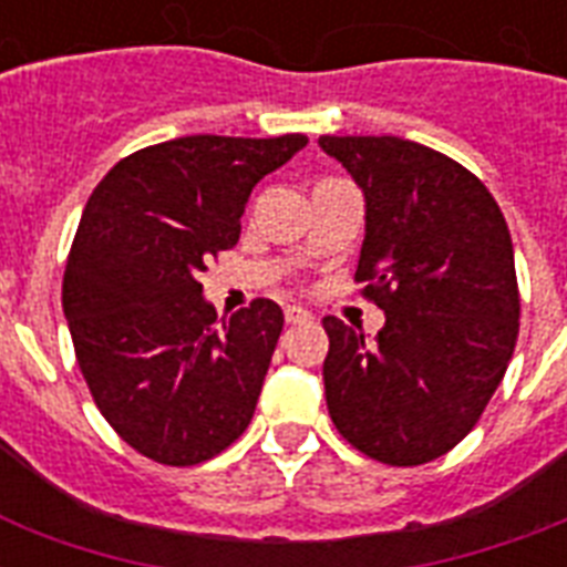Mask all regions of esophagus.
<instances>
[{"instance_id": "esophagus-1", "label": "esophagus", "mask_w": 567, "mask_h": 567, "mask_svg": "<svg viewBox=\"0 0 567 567\" xmlns=\"http://www.w3.org/2000/svg\"><path fill=\"white\" fill-rule=\"evenodd\" d=\"M285 320H288L291 327H297V323H309L311 315L306 309H300V306H288V309H285Z\"/></svg>"}]
</instances>
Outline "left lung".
Here are the masks:
<instances>
[{
	"label": "left lung",
	"instance_id": "obj_1",
	"mask_svg": "<svg viewBox=\"0 0 567 567\" xmlns=\"http://www.w3.org/2000/svg\"><path fill=\"white\" fill-rule=\"evenodd\" d=\"M368 203L355 282L377 344L323 318L329 417L368 458L414 467L474 430L515 353L520 293L506 217L458 162L403 137H320Z\"/></svg>",
	"mask_w": 567,
	"mask_h": 567
}]
</instances>
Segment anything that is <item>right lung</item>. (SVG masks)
Returning <instances> with one entry per match:
<instances>
[{"instance_id":"1","label":"right lung","mask_w":567,"mask_h":567,"mask_svg":"<svg viewBox=\"0 0 567 567\" xmlns=\"http://www.w3.org/2000/svg\"><path fill=\"white\" fill-rule=\"evenodd\" d=\"M309 144L176 137L126 155L84 205L61 302L102 417L141 456L190 467L252 421L282 309L258 297L229 320L196 279L240 238L249 190Z\"/></svg>"}]
</instances>
